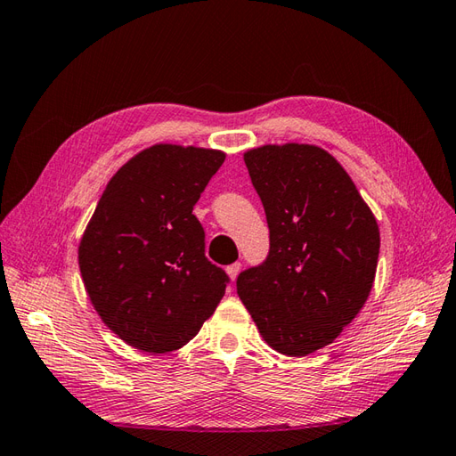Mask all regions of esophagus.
Wrapping results in <instances>:
<instances>
[{
    "label": "esophagus",
    "mask_w": 456,
    "mask_h": 456,
    "mask_svg": "<svg viewBox=\"0 0 456 456\" xmlns=\"http://www.w3.org/2000/svg\"><path fill=\"white\" fill-rule=\"evenodd\" d=\"M239 273H240V263H233V265H229V266H227V274H229V278H231V280H233V282L237 280Z\"/></svg>",
    "instance_id": "obj_1"
}]
</instances>
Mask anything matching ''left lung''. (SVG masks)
Masks as SVG:
<instances>
[{"label": "left lung", "mask_w": 456, "mask_h": 456, "mask_svg": "<svg viewBox=\"0 0 456 456\" xmlns=\"http://www.w3.org/2000/svg\"><path fill=\"white\" fill-rule=\"evenodd\" d=\"M265 206L270 250L237 294L274 351L305 356L333 343L372 289L380 231L351 176L314 144L245 152Z\"/></svg>", "instance_id": "1"}]
</instances>
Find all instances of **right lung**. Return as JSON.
I'll use <instances>...</instances> for the list:
<instances>
[{"instance_id": "obj_1", "label": "right lung", "mask_w": 456, "mask_h": 456, "mask_svg": "<svg viewBox=\"0 0 456 456\" xmlns=\"http://www.w3.org/2000/svg\"><path fill=\"white\" fill-rule=\"evenodd\" d=\"M225 160L213 149L154 144L115 172L78 247L95 312L125 343L170 353L216 312L229 276L206 258L193 216Z\"/></svg>"}]
</instances>
